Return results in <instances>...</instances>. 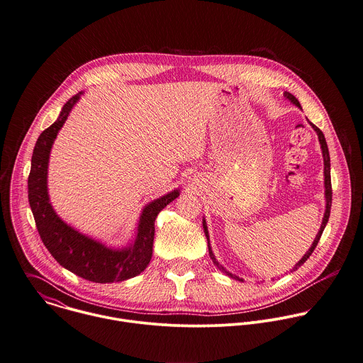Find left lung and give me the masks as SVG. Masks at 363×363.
Wrapping results in <instances>:
<instances>
[{
    "label": "left lung",
    "instance_id": "1",
    "mask_svg": "<svg viewBox=\"0 0 363 363\" xmlns=\"http://www.w3.org/2000/svg\"><path fill=\"white\" fill-rule=\"evenodd\" d=\"M288 99H290L294 105H297L298 108H301L300 106V104H298V101L296 99V96L294 95H291L290 92H285L284 94ZM311 126H313V129L317 132V135H318V140H320V145H321V150H323V157H324V177H325V179H324V182H325V198H327V206H325V213H324V218H323V224H321V228H320V231H318V234L315 235V240H314V242H313V245L310 247V250L306 252V255L293 267V269H297L298 267H301L306 261H307V258H310V255L313 254V251L315 250V247H317V244H318V241H320V238H321V234H323V231H324V228H325V224H327V221H328V218H330V213H331V203H333V186H331V171H330V152H328V147H327V142H325V138H324V135H323V132L315 126V125H313L311 123ZM203 228H205V234H206V238H208V242H209V234H208V227H206V221L203 220ZM209 254H211V258L213 259V262L216 264L218 267V262L216 261V258H215V255H213V252H212V250H211V247H209ZM220 268V267H218ZM221 271H224L223 268H220ZM227 275H230V277H233V278H235V279H238L237 277H234V275H231L230 272H227V271H224ZM242 281V279H241Z\"/></svg>",
    "mask_w": 363,
    "mask_h": 363
}]
</instances>
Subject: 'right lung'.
Segmentation results:
<instances>
[{
    "mask_svg": "<svg viewBox=\"0 0 363 363\" xmlns=\"http://www.w3.org/2000/svg\"><path fill=\"white\" fill-rule=\"evenodd\" d=\"M79 95L81 92L75 94L65 104L59 119L40 133L35 145L28 177L29 205L45 247L62 267L95 284L122 282L145 271L152 254L155 218L169 202L178 198L179 192L172 191L147 205L140 218L135 244L121 251L104 247L57 218L48 196L49 154Z\"/></svg>",
    "mask_w": 363,
    "mask_h": 363,
    "instance_id": "right-lung-1",
    "label": "right lung"
}]
</instances>
